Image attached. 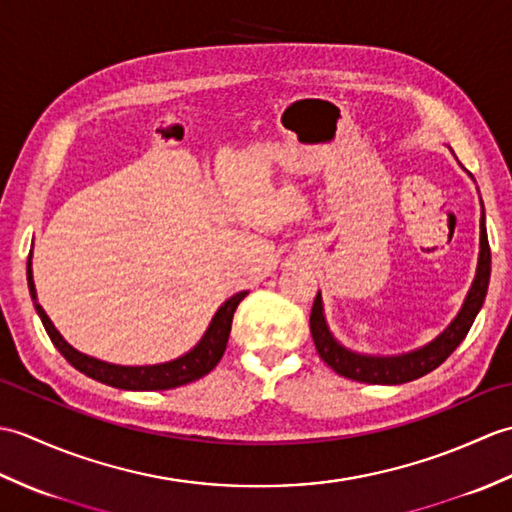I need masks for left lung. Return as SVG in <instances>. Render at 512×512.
Wrapping results in <instances>:
<instances>
[{
  "mask_svg": "<svg viewBox=\"0 0 512 512\" xmlns=\"http://www.w3.org/2000/svg\"><path fill=\"white\" fill-rule=\"evenodd\" d=\"M488 279H491V248H488V235H486V222H484V206H482V222H480V257H477L475 279L466 292V299L462 303L460 312L455 319L444 328L436 339L427 345L416 347V350L402 352V354H361L354 352L350 347L336 341L332 334L328 319H325L323 310V297L321 292L312 303L310 314V332L317 352L328 363L336 374H341L350 380L367 385H402L409 380H416L424 374H429L442 365L453 354L464 336L469 334L471 325L482 310V303L486 299Z\"/></svg>",
  "mask_w": 512,
  "mask_h": 512,
  "instance_id": "1",
  "label": "left lung"
}]
</instances>
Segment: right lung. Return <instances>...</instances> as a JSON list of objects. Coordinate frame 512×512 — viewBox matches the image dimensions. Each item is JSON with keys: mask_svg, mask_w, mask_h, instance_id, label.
<instances>
[{"mask_svg": "<svg viewBox=\"0 0 512 512\" xmlns=\"http://www.w3.org/2000/svg\"><path fill=\"white\" fill-rule=\"evenodd\" d=\"M26 275H28L30 297H32V303H35V310L39 314L43 328H46L54 347H57V350L65 356V361L79 369L81 374L99 380L103 385L129 389V391L173 389V387L193 383V380L209 374L211 369L220 363V358L226 350L233 314L239 306V301L248 295V290H242L231 299H226L213 314V319L209 323V328H206V332L202 334V339L195 343L187 354L173 358V361L156 363V365H116V363H107V361H101V358H94L74 350V347L59 334V330L54 328V323L50 321L46 310H43L37 301L35 279H32V253L28 255Z\"/></svg>", "mask_w": 512, "mask_h": 512, "instance_id": "right-lung-1", "label": "right lung"}]
</instances>
